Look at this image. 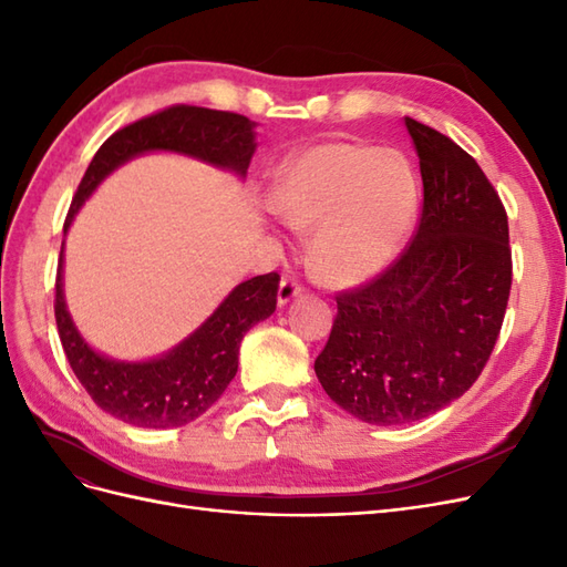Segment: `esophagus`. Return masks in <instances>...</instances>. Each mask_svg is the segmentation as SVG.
Masks as SVG:
<instances>
[{
	"label": "esophagus",
	"instance_id": "obj_1",
	"mask_svg": "<svg viewBox=\"0 0 567 567\" xmlns=\"http://www.w3.org/2000/svg\"><path fill=\"white\" fill-rule=\"evenodd\" d=\"M298 296H302V286H300V284L290 281V279H284V281L279 284V293H277V302H279V307L288 305L290 300H296Z\"/></svg>",
	"mask_w": 567,
	"mask_h": 567
}]
</instances>
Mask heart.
I'll list each match as a JSON object with an SVG mask.
<instances>
[{
  "instance_id": "1",
  "label": "heart",
  "mask_w": 567,
  "mask_h": 567,
  "mask_svg": "<svg viewBox=\"0 0 567 567\" xmlns=\"http://www.w3.org/2000/svg\"><path fill=\"white\" fill-rule=\"evenodd\" d=\"M288 227L310 231L307 265L321 284L379 279L414 229L421 186L400 151L323 142L286 161L269 194Z\"/></svg>"
}]
</instances>
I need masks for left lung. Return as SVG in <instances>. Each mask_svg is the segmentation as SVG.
<instances>
[{
	"label": "left lung",
	"mask_w": 567,
	"mask_h": 567,
	"mask_svg": "<svg viewBox=\"0 0 567 567\" xmlns=\"http://www.w3.org/2000/svg\"><path fill=\"white\" fill-rule=\"evenodd\" d=\"M419 156L423 215L383 277L338 296L317 357L326 394L371 425H404L458 400L483 371L511 293L508 219L480 165L404 117Z\"/></svg>",
	"instance_id": "1"
}]
</instances>
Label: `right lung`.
Returning <instances> with one entry per match:
<instances>
[{"label": "right lung", "instance_id": "add662e5", "mask_svg": "<svg viewBox=\"0 0 567 567\" xmlns=\"http://www.w3.org/2000/svg\"><path fill=\"white\" fill-rule=\"evenodd\" d=\"M255 127L257 123L246 115L198 106H173L136 120L94 153L68 210L63 234L101 182L146 153H177L246 179L257 148ZM63 246L54 302L63 352L96 406L136 427H179L203 416L236 375L238 348L248 329L277 310L279 274L269 271L234 286L213 315L167 352L148 359H115L92 348L68 312Z\"/></svg>", "mask_w": 567, "mask_h": 567}]
</instances>
